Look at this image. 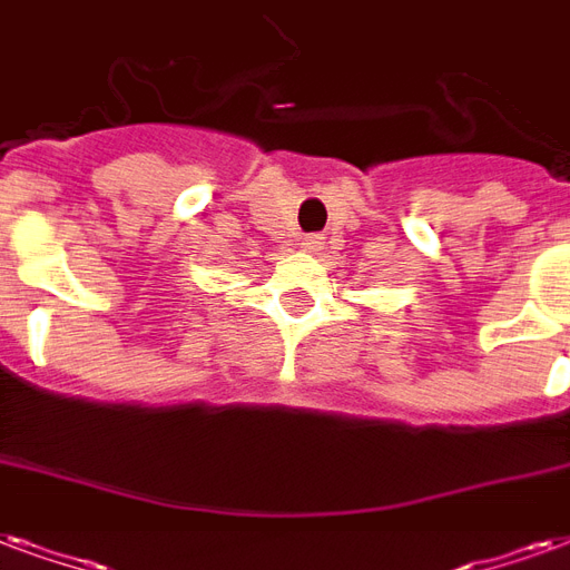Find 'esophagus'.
<instances>
[{"label": "esophagus", "instance_id": "34e87169", "mask_svg": "<svg viewBox=\"0 0 570 570\" xmlns=\"http://www.w3.org/2000/svg\"><path fill=\"white\" fill-rule=\"evenodd\" d=\"M301 249L321 252V249H324V237H321V234H309V237H303L301 239Z\"/></svg>", "mask_w": 570, "mask_h": 570}]
</instances>
